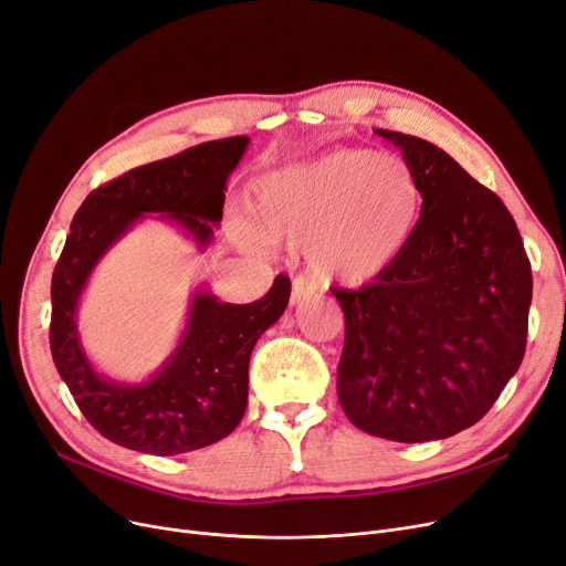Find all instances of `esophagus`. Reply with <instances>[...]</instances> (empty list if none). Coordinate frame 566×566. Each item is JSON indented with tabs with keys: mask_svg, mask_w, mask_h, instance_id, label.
I'll use <instances>...</instances> for the list:
<instances>
[{
	"mask_svg": "<svg viewBox=\"0 0 566 566\" xmlns=\"http://www.w3.org/2000/svg\"><path fill=\"white\" fill-rule=\"evenodd\" d=\"M314 284L307 282L305 277H293V284H291V305H298L307 298L314 296Z\"/></svg>",
	"mask_w": 566,
	"mask_h": 566,
	"instance_id": "34e87169",
	"label": "esophagus"
}]
</instances>
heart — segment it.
I'll list each match as a JSON object with an SVG mask.
<instances>
[{
  "mask_svg": "<svg viewBox=\"0 0 566 566\" xmlns=\"http://www.w3.org/2000/svg\"><path fill=\"white\" fill-rule=\"evenodd\" d=\"M252 217L261 238L305 244L307 268L318 280L363 284L409 248L421 185L396 153L337 147L259 180ZM242 238H252L248 229Z\"/></svg>",
  "mask_w": 566,
  "mask_h": 566,
  "instance_id": "b5f03b06",
  "label": "heart"
}]
</instances>
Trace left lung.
<instances>
[{
	"label": "left lung",
	"instance_id": "1",
	"mask_svg": "<svg viewBox=\"0 0 566 566\" xmlns=\"http://www.w3.org/2000/svg\"><path fill=\"white\" fill-rule=\"evenodd\" d=\"M375 134L402 150L423 203L409 248L386 273L333 291L344 312L337 398L367 434L447 439L481 421L518 373L532 268L495 191L419 136Z\"/></svg>",
	"mask_w": 566,
	"mask_h": 566
}]
</instances>
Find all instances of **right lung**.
<instances>
[{"instance_id":"add662e5","label":"right lung","mask_w":566,"mask_h":566,"mask_svg":"<svg viewBox=\"0 0 566 566\" xmlns=\"http://www.w3.org/2000/svg\"><path fill=\"white\" fill-rule=\"evenodd\" d=\"M248 136L219 138L138 166L94 189L71 222L51 284V352L60 377L90 426L132 451L178 455L214 444L248 409L250 356L289 305L291 282L277 275L261 301L233 305L196 291L178 349L143 384L104 379L87 360L76 307L87 277L145 212L168 214L199 248L222 222L224 189Z\"/></svg>"}]
</instances>
